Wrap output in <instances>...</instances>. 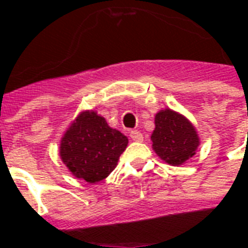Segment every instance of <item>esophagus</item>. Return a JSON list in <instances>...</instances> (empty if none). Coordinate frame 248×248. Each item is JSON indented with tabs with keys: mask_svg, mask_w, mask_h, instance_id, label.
<instances>
[{
	"mask_svg": "<svg viewBox=\"0 0 248 248\" xmlns=\"http://www.w3.org/2000/svg\"><path fill=\"white\" fill-rule=\"evenodd\" d=\"M130 138H131L134 141H143V134L139 131V130H132L131 132H130Z\"/></svg>",
	"mask_w": 248,
	"mask_h": 248,
	"instance_id": "esophagus-1",
	"label": "esophagus"
}]
</instances>
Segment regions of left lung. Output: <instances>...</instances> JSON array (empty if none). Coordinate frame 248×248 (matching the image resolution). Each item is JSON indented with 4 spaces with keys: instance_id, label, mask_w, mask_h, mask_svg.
I'll return each instance as SVG.
<instances>
[{
    "instance_id": "1",
    "label": "left lung",
    "mask_w": 248,
    "mask_h": 248,
    "mask_svg": "<svg viewBox=\"0 0 248 248\" xmlns=\"http://www.w3.org/2000/svg\"><path fill=\"white\" fill-rule=\"evenodd\" d=\"M155 124L151 140L159 158L169 165L179 166L196 155L200 138L194 126L183 114L171 109L159 110Z\"/></svg>"
}]
</instances>
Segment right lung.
<instances>
[{"label":"right lung","instance_id":"add662e5","mask_svg":"<svg viewBox=\"0 0 248 248\" xmlns=\"http://www.w3.org/2000/svg\"><path fill=\"white\" fill-rule=\"evenodd\" d=\"M128 139L93 110L78 114L60 141V158L76 177L95 184L116 169Z\"/></svg>","mask_w":248,"mask_h":248}]
</instances>
